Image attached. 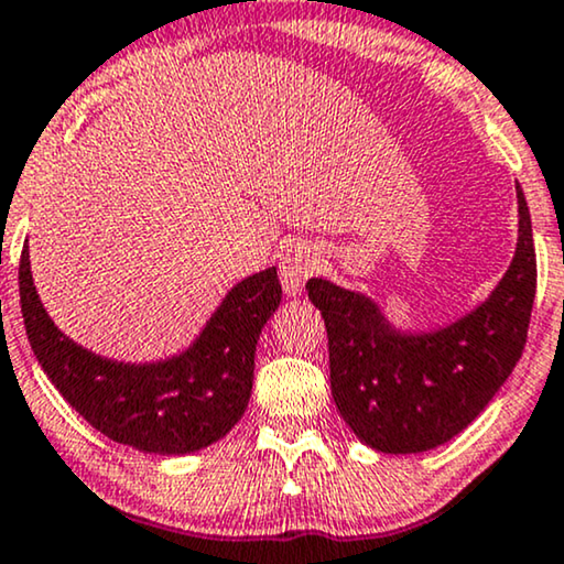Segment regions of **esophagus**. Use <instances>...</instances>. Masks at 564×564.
I'll list each match as a JSON object with an SVG mask.
<instances>
[{"mask_svg": "<svg viewBox=\"0 0 564 564\" xmlns=\"http://www.w3.org/2000/svg\"><path fill=\"white\" fill-rule=\"evenodd\" d=\"M281 283L289 296L302 294L306 278L317 270V252L310 245H291L281 258Z\"/></svg>", "mask_w": 564, "mask_h": 564, "instance_id": "34e87169", "label": "esophagus"}]
</instances>
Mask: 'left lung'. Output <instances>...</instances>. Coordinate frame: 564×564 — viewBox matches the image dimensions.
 Returning <instances> with one entry per match:
<instances>
[{
  "mask_svg": "<svg viewBox=\"0 0 564 564\" xmlns=\"http://www.w3.org/2000/svg\"><path fill=\"white\" fill-rule=\"evenodd\" d=\"M518 245L506 275L467 317L402 333L369 296L310 278L329 345V389L345 423L381 454H420L459 435L506 384L527 345L536 252L521 185Z\"/></svg>",
  "mask_w": 564,
  "mask_h": 564,
  "instance_id": "1",
  "label": "left lung"
}]
</instances>
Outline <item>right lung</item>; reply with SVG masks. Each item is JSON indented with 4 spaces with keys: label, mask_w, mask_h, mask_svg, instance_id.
<instances>
[{
    "label": "right lung",
    "mask_w": 564,
    "mask_h": 564,
    "mask_svg": "<svg viewBox=\"0 0 564 564\" xmlns=\"http://www.w3.org/2000/svg\"><path fill=\"white\" fill-rule=\"evenodd\" d=\"M281 304L278 270H260L224 296L204 333L180 356L123 364L69 340L43 310L20 254V306L37 364L66 402L110 441L183 456L224 438L252 394L258 337Z\"/></svg>",
    "instance_id": "obj_1"
}]
</instances>
